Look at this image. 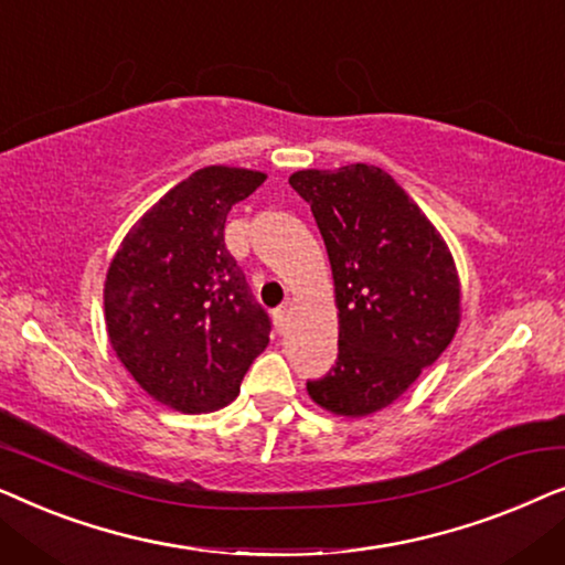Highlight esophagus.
<instances>
[{"instance_id":"obj_1","label":"esophagus","mask_w":565,"mask_h":565,"mask_svg":"<svg viewBox=\"0 0 565 565\" xmlns=\"http://www.w3.org/2000/svg\"><path fill=\"white\" fill-rule=\"evenodd\" d=\"M273 319H275V327H277V331H285V329H288V319H290V306H288V303L277 306L275 311H273Z\"/></svg>"}]
</instances>
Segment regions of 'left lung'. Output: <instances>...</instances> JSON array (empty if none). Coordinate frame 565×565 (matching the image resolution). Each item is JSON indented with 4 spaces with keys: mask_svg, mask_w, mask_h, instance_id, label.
<instances>
[{
    "mask_svg": "<svg viewBox=\"0 0 565 565\" xmlns=\"http://www.w3.org/2000/svg\"><path fill=\"white\" fill-rule=\"evenodd\" d=\"M290 188L311 205L339 308L337 365L308 396L339 416L391 406L452 342L460 280L452 254L381 167L300 169Z\"/></svg>",
    "mask_w": 565,
    "mask_h": 565,
    "instance_id": "obj_1",
    "label": "left lung"
}]
</instances>
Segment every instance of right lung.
I'll return each mask as SVG.
<instances>
[{"label":"right lung","mask_w":565,"mask_h":565,"mask_svg":"<svg viewBox=\"0 0 565 565\" xmlns=\"http://www.w3.org/2000/svg\"><path fill=\"white\" fill-rule=\"evenodd\" d=\"M265 180L238 167L198 169L146 211L107 269L115 354L151 398L182 414L231 404L269 344V316L223 242L231 205Z\"/></svg>","instance_id":"add662e5"}]
</instances>
